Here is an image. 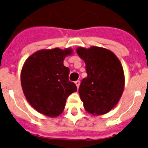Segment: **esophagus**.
I'll list each match as a JSON object with an SVG mask.
<instances>
[{
    "mask_svg": "<svg viewBox=\"0 0 148 148\" xmlns=\"http://www.w3.org/2000/svg\"><path fill=\"white\" fill-rule=\"evenodd\" d=\"M80 84H81V81H75V84H76V86H77V88H79V86H80Z\"/></svg>",
    "mask_w": 148,
    "mask_h": 148,
    "instance_id": "1",
    "label": "esophagus"
}]
</instances>
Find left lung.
<instances>
[{
	"mask_svg": "<svg viewBox=\"0 0 148 148\" xmlns=\"http://www.w3.org/2000/svg\"><path fill=\"white\" fill-rule=\"evenodd\" d=\"M86 64L88 76L79 87L84 107L93 115L104 114L114 108L124 90V75L119 59L103 47L77 48Z\"/></svg>",
	"mask_w": 148,
	"mask_h": 148,
	"instance_id": "8db88e82",
	"label": "left lung"
}]
</instances>
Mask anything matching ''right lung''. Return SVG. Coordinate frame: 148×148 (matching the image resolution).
I'll use <instances>...</instances> for the list:
<instances>
[{
    "label": "right lung",
    "mask_w": 148,
    "mask_h": 148,
    "mask_svg": "<svg viewBox=\"0 0 148 148\" xmlns=\"http://www.w3.org/2000/svg\"><path fill=\"white\" fill-rule=\"evenodd\" d=\"M72 50L38 51L24 63L21 74L24 94L36 110L48 117H57L64 109L66 100L77 91V86L69 81L70 70L64 65Z\"/></svg>",
    "instance_id": "right-lung-1"
}]
</instances>
